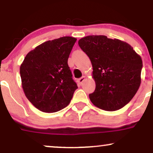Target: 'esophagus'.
Returning a JSON list of instances; mask_svg holds the SVG:
<instances>
[{"mask_svg": "<svg viewBox=\"0 0 153 153\" xmlns=\"http://www.w3.org/2000/svg\"><path fill=\"white\" fill-rule=\"evenodd\" d=\"M85 76H82L81 77V78H80V79H78V82H79V85H81L83 83V81H85Z\"/></svg>", "mask_w": 153, "mask_h": 153, "instance_id": "34e87169", "label": "esophagus"}]
</instances>
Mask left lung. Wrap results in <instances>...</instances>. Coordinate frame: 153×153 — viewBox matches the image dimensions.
<instances>
[{
	"label": "left lung",
	"mask_w": 153,
	"mask_h": 153,
	"mask_svg": "<svg viewBox=\"0 0 153 153\" xmlns=\"http://www.w3.org/2000/svg\"><path fill=\"white\" fill-rule=\"evenodd\" d=\"M93 66L95 90L89 97L94 105L116 111L129 103L141 82L142 59L133 47L105 35H89L79 40Z\"/></svg>",
	"instance_id": "obj_1"
}]
</instances>
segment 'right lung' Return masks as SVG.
Instances as JSON below:
<instances>
[{"label":"right lung","instance_id":"add662e5","mask_svg":"<svg viewBox=\"0 0 153 153\" xmlns=\"http://www.w3.org/2000/svg\"><path fill=\"white\" fill-rule=\"evenodd\" d=\"M76 41L65 36L45 42L28 52L21 65L23 91L41 111L53 113L66 107L78 88L68 64Z\"/></svg>","mask_w":153,"mask_h":153}]
</instances>
